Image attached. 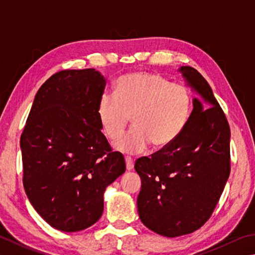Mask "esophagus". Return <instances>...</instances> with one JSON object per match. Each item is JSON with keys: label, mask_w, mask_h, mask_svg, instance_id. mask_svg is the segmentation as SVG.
Segmentation results:
<instances>
[{"label": "esophagus", "mask_w": 255, "mask_h": 255, "mask_svg": "<svg viewBox=\"0 0 255 255\" xmlns=\"http://www.w3.org/2000/svg\"><path fill=\"white\" fill-rule=\"evenodd\" d=\"M125 161H126L127 170H131L133 168V160L130 158V157H126V158H125Z\"/></svg>", "instance_id": "1"}]
</instances>
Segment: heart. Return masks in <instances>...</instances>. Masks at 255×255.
I'll return each mask as SVG.
<instances>
[{
    "label": "heart",
    "instance_id": "1",
    "mask_svg": "<svg viewBox=\"0 0 255 255\" xmlns=\"http://www.w3.org/2000/svg\"><path fill=\"white\" fill-rule=\"evenodd\" d=\"M191 108V95L185 86L170 83L158 73L136 72L119 78L115 96H101L97 116L110 140L123 135L131 117L133 128L115 148L135 155L150 143L155 149L170 145L186 125Z\"/></svg>",
    "mask_w": 255,
    "mask_h": 255
}]
</instances>
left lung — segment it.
I'll return each mask as SVG.
<instances>
[{"label":"left lung","mask_w":255,"mask_h":255,"mask_svg":"<svg viewBox=\"0 0 255 255\" xmlns=\"http://www.w3.org/2000/svg\"><path fill=\"white\" fill-rule=\"evenodd\" d=\"M198 97L177 138L136 160L141 178L137 207L142 224L167 238L189 234L210 219L230 176L231 131L223 110L196 69L180 67Z\"/></svg>","instance_id":"obj_1"}]
</instances>
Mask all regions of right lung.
Masks as SVG:
<instances>
[{"label": "right lung", "mask_w": 255, "mask_h": 255, "mask_svg": "<svg viewBox=\"0 0 255 255\" xmlns=\"http://www.w3.org/2000/svg\"><path fill=\"white\" fill-rule=\"evenodd\" d=\"M105 87V77L95 69L55 73L36 92L22 132L26 196L62 232L94 225L103 215L106 188L126 170L97 116Z\"/></svg>", "instance_id": "right-lung-1"}]
</instances>
